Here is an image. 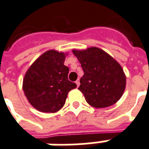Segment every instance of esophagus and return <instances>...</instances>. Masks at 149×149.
<instances>
[{"instance_id":"esophagus-1","label":"esophagus","mask_w":149,"mask_h":149,"mask_svg":"<svg viewBox=\"0 0 149 149\" xmlns=\"http://www.w3.org/2000/svg\"><path fill=\"white\" fill-rule=\"evenodd\" d=\"M76 84H77V87L80 86V80H79V79L76 80Z\"/></svg>"}]
</instances>
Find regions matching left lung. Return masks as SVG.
<instances>
[{
    "instance_id": "8db88e82",
    "label": "left lung",
    "mask_w": 149,
    "mask_h": 149,
    "mask_svg": "<svg viewBox=\"0 0 149 149\" xmlns=\"http://www.w3.org/2000/svg\"><path fill=\"white\" fill-rule=\"evenodd\" d=\"M83 69L80 90L89 105L103 108L114 105L124 93L126 77L119 63L98 47L72 49Z\"/></svg>"
}]
</instances>
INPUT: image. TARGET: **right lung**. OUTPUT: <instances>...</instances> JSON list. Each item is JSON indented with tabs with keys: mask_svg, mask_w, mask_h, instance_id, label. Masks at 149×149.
I'll list each match as a JSON object with an SVG mask.
<instances>
[{
	"mask_svg": "<svg viewBox=\"0 0 149 149\" xmlns=\"http://www.w3.org/2000/svg\"><path fill=\"white\" fill-rule=\"evenodd\" d=\"M66 54L50 49L34 61L24 76L23 90L28 102L38 111L55 113L65 103L67 95L77 84L68 79L64 65Z\"/></svg>",
	"mask_w": 149,
	"mask_h": 149,
	"instance_id": "1",
	"label": "right lung"
}]
</instances>
